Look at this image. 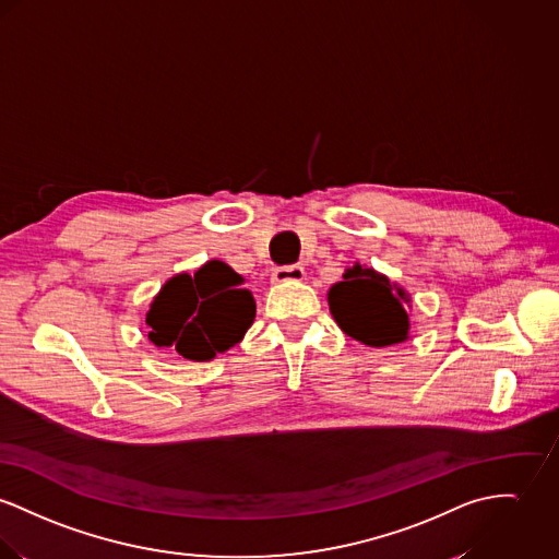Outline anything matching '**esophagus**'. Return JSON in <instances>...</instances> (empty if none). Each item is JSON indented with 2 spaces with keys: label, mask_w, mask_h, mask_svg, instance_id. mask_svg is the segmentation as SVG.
Listing matches in <instances>:
<instances>
[{
  "label": "esophagus",
  "mask_w": 559,
  "mask_h": 559,
  "mask_svg": "<svg viewBox=\"0 0 559 559\" xmlns=\"http://www.w3.org/2000/svg\"><path fill=\"white\" fill-rule=\"evenodd\" d=\"M304 278V267L294 263V265H281L272 272V283H298Z\"/></svg>",
  "instance_id": "1"
}]
</instances>
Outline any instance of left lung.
<instances>
[{
  "mask_svg": "<svg viewBox=\"0 0 559 559\" xmlns=\"http://www.w3.org/2000/svg\"><path fill=\"white\" fill-rule=\"evenodd\" d=\"M330 310L344 334L370 346L402 343L408 334L404 289H395L383 274L355 263L330 294Z\"/></svg>",
  "mask_w": 559,
  "mask_h": 559,
  "instance_id": "obj_1",
  "label": "left lung"
}]
</instances>
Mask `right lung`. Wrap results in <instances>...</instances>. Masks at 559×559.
Here are the masks:
<instances>
[{
	"label": "right lung",
	"mask_w": 559,
	"mask_h": 559,
	"mask_svg": "<svg viewBox=\"0 0 559 559\" xmlns=\"http://www.w3.org/2000/svg\"><path fill=\"white\" fill-rule=\"evenodd\" d=\"M223 261H209L195 276L170 278L151 304L148 341L191 361H211L242 341L255 319V300Z\"/></svg>",
	"instance_id": "add662e5"
}]
</instances>
